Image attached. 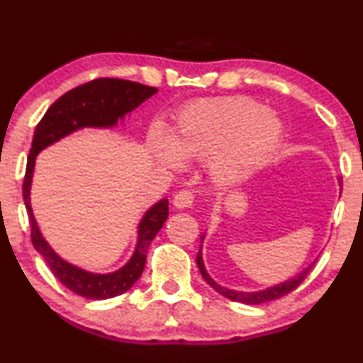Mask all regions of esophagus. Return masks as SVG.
Returning a JSON list of instances; mask_svg holds the SVG:
<instances>
[{
	"mask_svg": "<svg viewBox=\"0 0 363 363\" xmlns=\"http://www.w3.org/2000/svg\"><path fill=\"white\" fill-rule=\"evenodd\" d=\"M172 203H174V206L179 209L189 208V206H193V203H194V194L191 193V191L182 189V191H179L176 196H174Z\"/></svg>",
	"mask_w": 363,
	"mask_h": 363,
	"instance_id": "34e87169",
	"label": "esophagus"
}]
</instances>
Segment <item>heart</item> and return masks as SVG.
I'll return each mask as SVG.
<instances>
[{"label": "heart", "instance_id": "heart-1", "mask_svg": "<svg viewBox=\"0 0 363 363\" xmlns=\"http://www.w3.org/2000/svg\"><path fill=\"white\" fill-rule=\"evenodd\" d=\"M282 140V125L264 104L245 96L191 103L179 113L172 138L155 130L148 152L157 164L177 170L182 160L211 157V174L221 184L238 181L267 162Z\"/></svg>", "mask_w": 363, "mask_h": 363}]
</instances>
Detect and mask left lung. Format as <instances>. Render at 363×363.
Listing matches in <instances>:
<instances>
[{
	"instance_id": "8db88e82",
	"label": "left lung",
	"mask_w": 363,
	"mask_h": 363,
	"mask_svg": "<svg viewBox=\"0 0 363 363\" xmlns=\"http://www.w3.org/2000/svg\"><path fill=\"white\" fill-rule=\"evenodd\" d=\"M340 182V181H338ZM342 184V182H340ZM204 240V235H201V243H203ZM203 247V245H201ZM196 262H198V267L201 270V276H203L204 281H206L209 286L213 287L216 292H220L221 296H225V298H228L231 301H237V303H243V304H262V303H269V301H274V299H279L282 298V296L289 294L291 291H294L296 287L299 286L301 282L304 281V279L308 277V274L311 272L313 265H308L306 269L303 270V272H299L298 276L289 279V281L286 282H281L277 284V286H272V287H267V289L264 291H255V292H242V291H233V289H226V287L220 286V284H216L213 281L211 276L206 272V267H204V262H203V253H201V248L198 252V257H196Z\"/></svg>"
}]
</instances>
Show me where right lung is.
<instances>
[{"label":"right lung","mask_w":363,"mask_h":363,"mask_svg":"<svg viewBox=\"0 0 363 363\" xmlns=\"http://www.w3.org/2000/svg\"><path fill=\"white\" fill-rule=\"evenodd\" d=\"M157 93V87L140 82L101 77L74 87L60 96L47 110L37 125L27 160V172L23 179V201L32 228V243L54 276L72 291L86 299H110L123 294L138 281L145 267L147 250L152 240L162 228L169 216V201L160 199L143 215L138 225V238L133 255L121 269L111 274H93L60 259L47 240L42 237L30 206V186H32L35 159L45 147L59 142L81 128H111L138 108L145 99Z\"/></svg>","instance_id":"1"}]
</instances>
